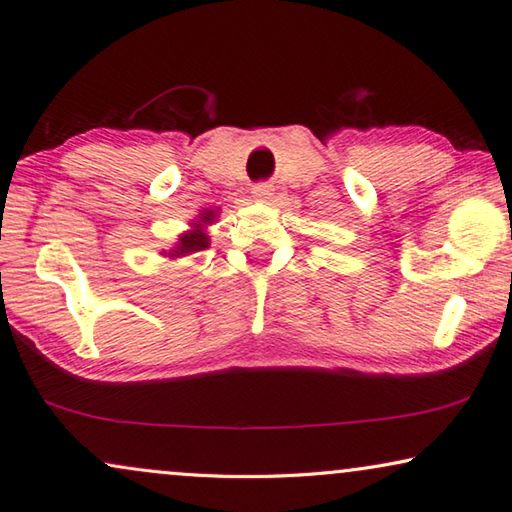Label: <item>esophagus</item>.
I'll list each match as a JSON object with an SVG mask.
<instances>
[{
	"mask_svg": "<svg viewBox=\"0 0 512 512\" xmlns=\"http://www.w3.org/2000/svg\"><path fill=\"white\" fill-rule=\"evenodd\" d=\"M252 196H254L256 200H267L269 196H272V187L265 185V182H260V185H254Z\"/></svg>",
	"mask_w": 512,
	"mask_h": 512,
	"instance_id": "esophagus-1",
	"label": "esophagus"
}]
</instances>
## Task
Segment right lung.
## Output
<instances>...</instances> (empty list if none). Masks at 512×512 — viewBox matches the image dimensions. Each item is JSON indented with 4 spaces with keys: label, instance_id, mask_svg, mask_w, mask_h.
Listing matches in <instances>:
<instances>
[{
    "label": "right lung",
    "instance_id": "1",
    "mask_svg": "<svg viewBox=\"0 0 512 512\" xmlns=\"http://www.w3.org/2000/svg\"><path fill=\"white\" fill-rule=\"evenodd\" d=\"M216 211H202V214L198 216V220H194V229H189L187 234H182L178 238V245L171 249L169 256H187V254H196V252H202V249L209 247V236L205 227L211 225L216 220Z\"/></svg>",
    "mask_w": 512,
    "mask_h": 512
}]
</instances>
